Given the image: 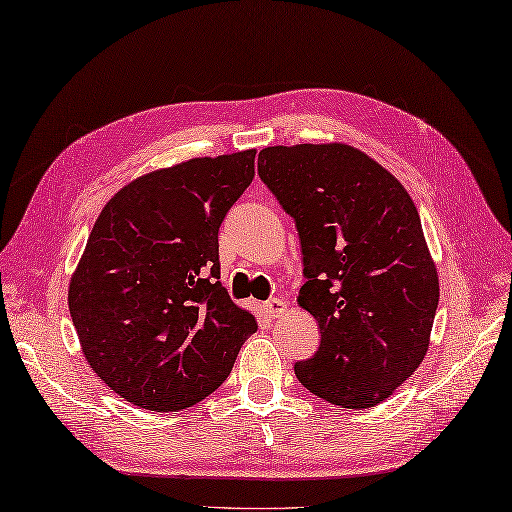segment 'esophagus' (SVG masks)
I'll return each instance as SVG.
<instances>
[{"instance_id": "34e87169", "label": "esophagus", "mask_w": 512, "mask_h": 512, "mask_svg": "<svg viewBox=\"0 0 512 512\" xmlns=\"http://www.w3.org/2000/svg\"><path fill=\"white\" fill-rule=\"evenodd\" d=\"M263 313L269 317V320H278V317L287 313V302L278 300V298H271V300L263 302Z\"/></svg>"}]
</instances>
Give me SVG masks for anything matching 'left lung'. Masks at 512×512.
Returning a JSON list of instances; mask_svg holds the SVG:
<instances>
[{
    "label": "left lung",
    "instance_id": "1",
    "mask_svg": "<svg viewBox=\"0 0 512 512\" xmlns=\"http://www.w3.org/2000/svg\"><path fill=\"white\" fill-rule=\"evenodd\" d=\"M258 175L298 227V304L322 333L295 377L333 405L374 407L425 359L438 309L414 201L372 157L337 142L267 146Z\"/></svg>",
    "mask_w": 512,
    "mask_h": 512
}]
</instances>
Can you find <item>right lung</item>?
<instances>
[{
	"label": "right lung",
	"mask_w": 512,
	"mask_h": 512,
	"mask_svg": "<svg viewBox=\"0 0 512 512\" xmlns=\"http://www.w3.org/2000/svg\"><path fill=\"white\" fill-rule=\"evenodd\" d=\"M254 160L249 149L153 170L96 219L67 302L87 363L131 405L177 412L203 401L258 328L219 282V227Z\"/></svg>",
	"instance_id": "1"
}]
</instances>
